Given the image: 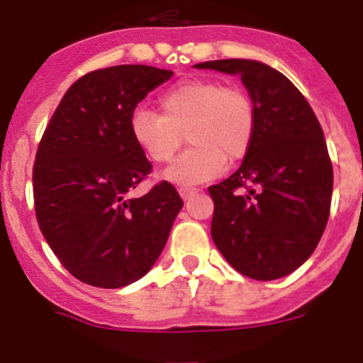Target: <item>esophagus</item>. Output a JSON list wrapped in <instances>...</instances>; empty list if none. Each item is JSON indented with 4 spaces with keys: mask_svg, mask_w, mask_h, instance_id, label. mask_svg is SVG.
Wrapping results in <instances>:
<instances>
[{
    "mask_svg": "<svg viewBox=\"0 0 363 363\" xmlns=\"http://www.w3.org/2000/svg\"><path fill=\"white\" fill-rule=\"evenodd\" d=\"M195 193H199V189L191 188V186H181V188H179V195H181L184 200H188L189 196H193Z\"/></svg>",
    "mask_w": 363,
    "mask_h": 363,
    "instance_id": "obj_1",
    "label": "esophagus"
}]
</instances>
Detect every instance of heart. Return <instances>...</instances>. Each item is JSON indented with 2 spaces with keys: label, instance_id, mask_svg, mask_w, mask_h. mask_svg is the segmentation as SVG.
<instances>
[{
  "label": "heart",
  "instance_id": "heart-1",
  "mask_svg": "<svg viewBox=\"0 0 363 363\" xmlns=\"http://www.w3.org/2000/svg\"><path fill=\"white\" fill-rule=\"evenodd\" d=\"M160 115L136 110L129 129L138 149L152 163L172 161L182 142L191 143L164 170L174 184H199L248 154L257 129L255 103L246 90L218 79H186L157 99Z\"/></svg>",
  "mask_w": 363,
  "mask_h": 363
}]
</instances>
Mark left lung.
I'll return each mask as SVG.
<instances>
[{
    "mask_svg": "<svg viewBox=\"0 0 363 363\" xmlns=\"http://www.w3.org/2000/svg\"><path fill=\"white\" fill-rule=\"evenodd\" d=\"M195 69L241 76L257 129L238 172L209 188L211 235L241 275L277 280L301 266L330 216L333 170L318 117L301 92L255 60H214Z\"/></svg>",
    "mask_w": 363,
    "mask_h": 363,
    "instance_id": "obj_1",
    "label": "left lung"
}]
</instances>
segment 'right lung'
Returning a JSON list of instances; mask_svg holds the SVG:
<instances>
[{"instance_id":"obj_1","label":"right lung","mask_w":363,"mask_h":363,"mask_svg":"<svg viewBox=\"0 0 363 363\" xmlns=\"http://www.w3.org/2000/svg\"><path fill=\"white\" fill-rule=\"evenodd\" d=\"M172 74L149 65L84 74L40 140L33 164L38 227L63 267L88 286L118 289L147 275L182 209L167 181L140 199L128 196L152 168L129 122Z\"/></svg>"}]
</instances>
